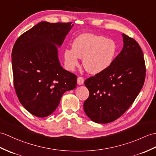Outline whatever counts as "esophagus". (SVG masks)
<instances>
[{
  "label": "esophagus",
  "instance_id": "esophagus-1",
  "mask_svg": "<svg viewBox=\"0 0 156 156\" xmlns=\"http://www.w3.org/2000/svg\"><path fill=\"white\" fill-rule=\"evenodd\" d=\"M84 79L82 77H81V76L78 77V78H77V83H78V85L83 84H84Z\"/></svg>",
  "mask_w": 156,
  "mask_h": 156
}]
</instances>
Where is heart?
Instances as JSON below:
<instances>
[{
  "label": "heart",
  "mask_w": 156,
  "mask_h": 156,
  "mask_svg": "<svg viewBox=\"0 0 156 156\" xmlns=\"http://www.w3.org/2000/svg\"><path fill=\"white\" fill-rule=\"evenodd\" d=\"M117 46L114 41L91 33L79 35L72 42V48L64 52V63L70 70L78 66V58L82 59L83 66L90 74L103 72L113 62Z\"/></svg>",
  "instance_id": "b5f03b06"
}]
</instances>
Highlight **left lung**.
<instances>
[{
  "label": "left lung",
  "instance_id": "obj_1",
  "mask_svg": "<svg viewBox=\"0 0 156 156\" xmlns=\"http://www.w3.org/2000/svg\"><path fill=\"white\" fill-rule=\"evenodd\" d=\"M124 46L107 69L86 79L90 95L84 110L92 121L107 124L119 118L134 102L144 86V54L134 39L122 34Z\"/></svg>",
  "mask_w": 156,
  "mask_h": 156
}]
</instances>
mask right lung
Masks as SVG:
<instances>
[{"instance_id":"add662e5","label":"right lung","mask_w":156,"mask_h":156,"mask_svg":"<svg viewBox=\"0 0 156 156\" xmlns=\"http://www.w3.org/2000/svg\"><path fill=\"white\" fill-rule=\"evenodd\" d=\"M74 24L42 21L16 40L12 51L14 86L22 105L39 118L58 106L62 96L76 87L77 77L62 67L58 48Z\"/></svg>"}]
</instances>
